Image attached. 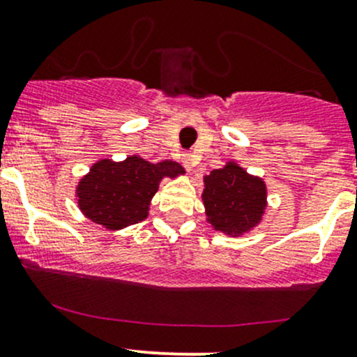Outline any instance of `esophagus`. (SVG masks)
Wrapping results in <instances>:
<instances>
[{
	"instance_id": "esophagus-1",
	"label": "esophagus",
	"mask_w": 357,
	"mask_h": 357,
	"mask_svg": "<svg viewBox=\"0 0 357 357\" xmlns=\"http://www.w3.org/2000/svg\"><path fill=\"white\" fill-rule=\"evenodd\" d=\"M182 163H183V167H185L187 172H190L195 167L192 155H187V153H185V155H182Z\"/></svg>"
}]
</instances>
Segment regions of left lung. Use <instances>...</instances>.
<instances>
[{
  "instance_id": "obj_1",
  "label": "left lung",
  "mask_w": 357,
  "mask_h": 357,
  "mask_svg": "<svg viewBox=\"0 0 357 357\" xmlns=\"http://www.w3.org/2000/svg\"><path fill=\"white\" fill-rule=\"evenodd\" d=\"M202 194L209 223L218 231L241 235L259 223L266 209V183L228 163L204 178Z\"/></svg>"
}]
</instances>
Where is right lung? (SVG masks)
Returning a JSON list of instances; mask_svg holds the SVG:
<instances>
[{
    "label": "right lung",
    "instance_id": "right-lung-1",
    "mask_svg": "<svg viewBox=\"0 0 357 357\" xmlns=\"http://www.w3.org/2000/svg\"><path fill=\"white\" fill-rule=\"evenodd\" d=\"M183 168L177 162L149 163L129 156L116 163L100 160L78 185V206L93 223L109 229L136 225L148 216V206L163 177H177Z\"/></svg>",
    "mask_w": 357,
    "mask_h": 357
}]
</instances>
